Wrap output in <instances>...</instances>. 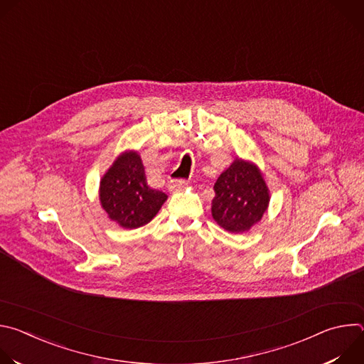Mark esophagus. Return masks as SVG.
I'll return each instance as SVG.
<instances>
[{
	"mask_svg": "<svg viewBox=\"0 0 364 364\" xmlns=\"http://www.w3.org/2000/svg\"><path fill=\"white\" fill-rule=\"evenodd\" d=\"M187 186V181L186 180H171L168 183V190L171 193H178V191H183Z\"/></svg>",
	"mask_w": 364,
	"mask_h": 364,
	"instance_id": "34e87169",
	"label": "esophagus"
}]
</instances>
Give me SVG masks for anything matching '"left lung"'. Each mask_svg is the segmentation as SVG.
Masks as SVG:
<instances>
[{
    "mask_svg": "<svg viewBox=\"0 0 364 364\" xmlns=\"http://www.w3.org/2000/svg\"><path fill=\"white\" fill-rule=\"evenodd\" d=\"M212 218L230 233L249 232L269 207V188L255 163L236 157L213 187Z\"/></svg>",
    "mask_w": 364,
    "mask_h": 364,
    "instance_id": "left-lung-1",
    "label": "left lung"
}]
</instances>
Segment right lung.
<instances>
[{"label":"right lung","mask_w":364,"mask_h":364,"mask_svg":"<svg viewBox=\"0 0 364 364\" xmlns=\"http://www.w3.org/2000/svg\"><path fill=\"white\" fill-rule=\"evenodd\" d=\"M168 196L148 186L141 155L135 149L121 152L99 183V201L108 219L124 229L149 223Z\"/></svg>","instance_id":"obj_1"}]
</instances>
